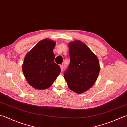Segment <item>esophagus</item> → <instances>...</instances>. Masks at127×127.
Here are the masks:
<instances>
[{
    "label": "esophagus",
    "instance_id": "34e87169",
    "mask_svg": "<svg viewBox=\"0 0 127 127\" xmlns=\"http://www.w3.org/2000/svg\"><path fill=\"white\" fill-rule=\"evenodd\" d=\"M59 66H60V68H61V71L62 72V71H63V68H64L63 65H59Z\"/></svg>",
    "mask_w": 127,
    "mask_h": 127
}]
</instances>
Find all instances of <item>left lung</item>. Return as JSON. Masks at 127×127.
<instances>
[{"label": "left lung", "mask_w": 127, "mask_h": 127, "mask_svg": "<svg viewBox=\"0 0 127 127\" xmlns=\"http://www.w3.org/2000/svg\"><path fill=\"white\" fill-rule=\"evenodd\" d=\"M70 64L64 74L69 88L81 94L91 88L97 79L100 70L98 59L83 42L69 43Z\"/></svg>", "instance_id": "8db88e82"}]
</instances>
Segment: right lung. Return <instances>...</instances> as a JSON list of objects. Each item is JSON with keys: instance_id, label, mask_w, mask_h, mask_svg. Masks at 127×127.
Here are the masks:
<instances>
[{"instance_id": "right-lung-1", "label": "right lung", "mask_w": 127, "mask_h": 127, "mask_svg": "<svg viewBox=\"0 0 127 127\" xmlns=\"http://www.w3.org/2000/svg\"><path fill=\"white\" fill-rule=\"evenodd\" d=\"M56 42L49 39L38 42L26 54L22 71L28 83L38 90L50 87L61 73L60 67L54 62L53 49Z\"/></svg>"}]
</instances>
